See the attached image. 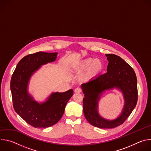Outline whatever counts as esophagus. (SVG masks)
Wrapping results in <instances>:
<instances>
[{
  "instance_id": "34e87169",
  "label": "esophagus",
  "mask_w": 151,
  "mask_h": 151,
  "mask_svg": "<svg viewBox=\"0 0 151 151\" xmlns=\"http://www.w3.org/2000/svg\"><path fill=\"white\" fill-rule=\"evenodd\" d=\"M82 91V90L80 87H77L75 89V93H81Z\"/></svg>"
}]
</instances>
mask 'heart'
<instances>
[{
  "instance_id": "1",
  "label": "heart",
  "mask_w": 151,
  "mask_h": 151,
  "mask_svg": "<svg viewBox=\"0 0 151 151\" xmlns=\"http://www.w3.org/2000/svg\"><path fill=\"white\" fill-rule=\"evenodd\" d=\"M104 68V63L100 59L87 58L76 64L73 69L78 72L87 70L86 75L88 78H92L100 74Z\"/></svg>"
}]
</instances>
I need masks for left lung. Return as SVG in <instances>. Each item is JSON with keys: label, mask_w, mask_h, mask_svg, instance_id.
<instances>
[{"label": "left lung", "mask_w": 151, "mask_h": 151, "mask_svg": "<svg viewBox=\"0 0 151 151\" xmlns=\"http://www.w3.org/2000/svg\"><path fill=\"white\" fill-rule=\"evenodd\" d=\"M109 61L107 72L82 83L85 97L83 110L85 118L92 125L101 128H112L124 123L130 115L137 102V78L133 69L120 57L106 54ZM114 88L123 94L125 103L120 116L114 120L102 118L98 112V103L101 93Z\"/></svg>", "instance_id": "obj_1"}]
</instances>
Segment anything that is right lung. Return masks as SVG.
<instances>
[{"mask_svg": "<svg viewBox=\"0 0 151 151\" xmlns=\"http://www.w3.org/2000/svg\"><path fill=\"white\" fill-rule=\"evenodd\" d=\"M57 54L37 52L25 56L18 63L11 78L10 88L14 109L35 128L50 127L58 122L73 96L72 89L64 93H53L46 101L39 103L28 93V83L32 75L41 66L55 61Z\"/></svg>", "mask_w": 151, "mask_h": 151, "instance_id": "right-lung-1", "label": "right lung"}]
</instances>
